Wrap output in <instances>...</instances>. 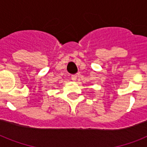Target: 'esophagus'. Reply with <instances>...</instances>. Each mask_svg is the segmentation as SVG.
I'll return each instance as SVG.
<instances>
[{"mask_svg": "<svg viewBox=\"0 0 147 147\" xmlns=\"http://www.w3.org/2000/svg\"><path fill=\"white\" fill-rule=\"evenodd\" d=\"M71 80H72V81H76V80H77V76H76V75L71 76Z\"/></svg>", "mask_w": 147, "mask_h": 147, "instance_id": "obj_1", "label": "esophagus"}]
</instances>
